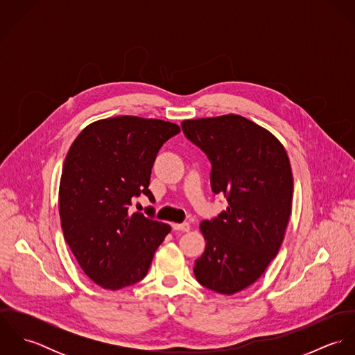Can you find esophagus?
Here are the masks:
<instances>
[{
  "mask_svg": "<svg viewBox=\"0 0 355 355\" xmlns=\"http://www.w3.org/2000/svg\"><path fill=\"white\" fill-rule=\"evenodd\" d=\"M173 230H175V231H180V232H189V231H190V224H189V223L173 224Z\"/></svg>",
  "mask_w": 355,
  "mask_h": 355,
  "instance_id": "obj_1",
  "label": "esophagus"
}]
</instances>
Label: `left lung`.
Returning a JSON list of instances; mask_svg holds the SVG:
<instances>
[{
  "instance_id": "1",
  "label": "left lung",
  "mask_w": 355,
  "mask_h": 355,
  "mask_svg": "<svg viewBox=\"0 0 355 355\" xmlns=\"http://www.w3.org/2000/svg\"><path fill=\"white\" fill-rule=\"evenodd\" d=\"M184 135L211 162L214 194L227 210L200 225L206 241L194 275L203 287L236 294L265 272L283 243L293 206V171L282 142L239 114L183 120Z\"/></svg>"
}]
</instances>
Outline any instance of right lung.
I'll list each match as a JSON object with an SVG mask.
<instances>
[{
    "label": "right lung",
    "mask_w": 355,
    "mask_h": 355,
    "mask_svg": "<svg viewBox=\"0 0 355 355\" xmlns=\"http://www.w3.org/2000/svg\"><path fill=\"white\" fill-rule=\"evenodd\" d=\"M175 123L117 116L89 124L65 157L58 211L64 238L85 275L105 290L142 280L171 225L131 213L134 197L154 202L149 184L161 146Z\"/></svg>",
    "instance_id": "right-lung-1"
}]
</instances>
